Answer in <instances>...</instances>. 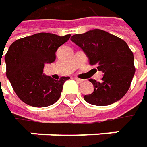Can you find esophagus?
Here are the masks:
<instances>
[{
  "label": "esophagus",
  "instance_id": "esophagus-1",
  "mask_svg": "<svg viewBox=\"0 0 147 147\" xmlns=\"http://www.w3.org/2000/svg\"><path fill=\"white\" fill-rule=\"evenodd\" d=\"M75 80H76L77 82H79V83H82V82H84V80H81V79H79V78H76V77H75Z\"/></svg>",
  "mask_w": 147,
  "mask_h": 147
}]
</instances>
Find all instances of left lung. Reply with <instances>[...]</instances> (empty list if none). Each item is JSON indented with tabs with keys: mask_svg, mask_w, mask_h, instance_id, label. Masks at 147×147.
Wrapping results in <instances>:
<instances>
[{
	"mask_svg": "<svg viewBox=\"0 0 147 147\" xmlns=\"http://www.w3.org/2000/svg\"><path fill=\"white\" fill-rule=\"evenodd\" d=\"M71 39L86 53L89 63L104 73L100 82L90 80L94 90L84 99L94 105L106 106L122 99L130 88L136 71L133 53L127 42L101 29L75 34Z\"/></svg>",
	"mask_w": 147,
	"mask_h": 147,
	"instance_id": "left-lung-1",
	"label": "left lung"
}]
</instances>
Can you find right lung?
<instances>
[{
	"label": "right lung",
	"instance_id": "add662e5",
	"mask_svg": "<svg viewBox=\"0 0 147 147\" xmlns=\"http://www.w3.org/2000/svg\"><path fill=\"white\" fill-rule=\"evenodd\" d=\"M71 35L60 37L39 33L15 41L5 56L6 76L17 96L26 105L42 108L52 105L61 96L64 82L42 75L44 64L56 60V51Z\"/></svg>",
	"mask_w": 147,
	"mask_h": 147
}]
</instances>
